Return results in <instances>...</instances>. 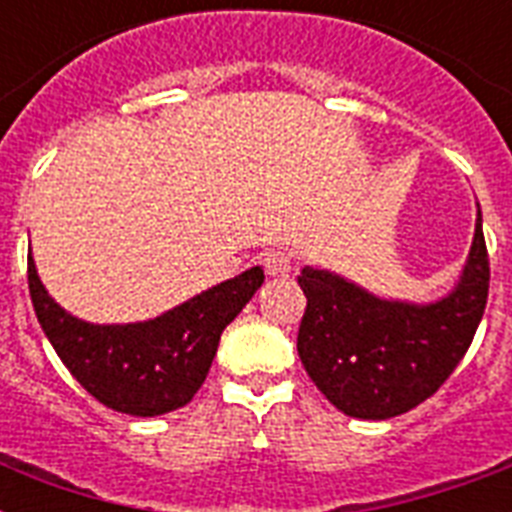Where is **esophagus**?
Segmentation results:
<instances>
[{
  "instance_id": "esophagus-1",
  "label": "esophagus",
  "mask_w": 512,
  "mask_h": 512,
  "mask_svg": "<svg viewBox=\"0 0 512 512\" xmlns=\"http://www.w3.org/2000/svg\"><path fill=\"white\" fill-rule=\"evenodd\" d=\"M263 265L268 276H289L292 268H295V257L289 249H271L268 255L263 257Z\"/></svg>"
}]
</instances>
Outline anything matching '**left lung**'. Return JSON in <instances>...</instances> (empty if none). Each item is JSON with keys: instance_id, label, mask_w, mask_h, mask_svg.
Returning <instances> with one entry per match:
<instances>
[{"instance_id": "obj_1", "label": "left lung", "mask_w": 512, "mask_h": 512, "mask_svg": "<svg viewBox=\"0 0 512 512\" xmlns=\"http://www.w3.org/2000/svg\"><path fill=\"white\" fill-rule=\"evenodd\" d=\"M305 305L297 353L316 388L361 420H388L436 393L468 353L489 297L481 212L460 284L444 300H380L319 268L297 276Z\"/></svg>"}]
</instances>
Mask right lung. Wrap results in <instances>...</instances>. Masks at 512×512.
I'll list each match as a JSON object with an SVG mask.
<instances>
[{
	"label": "right lung",
	"mask_w": 512,
	"mask_h": 512,
	"mask_svg": "<svg viewBox=\"0 0 512 512\" xmlns=\"http://www.w3.org/2000/svg\"><path fill=\"white\" fill-rule=\"evenodd\" d=\"M255 265L151 321L100 327L60 308L28 257V292L36 319L76 382L103 406L135 417L180 409L207 380L223 329L263 284Z\"/></svg>",
	"instance_id": "add662e5"
}]
</instances>
